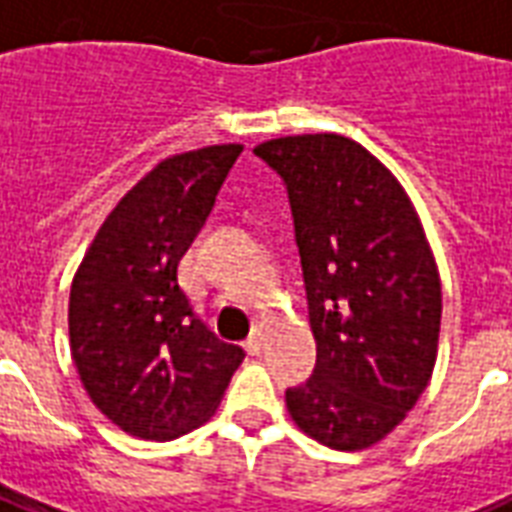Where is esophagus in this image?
I'll list each match as a JSON object with an SVG mask.
<instances>
[{
  "label": "esophagus",
  "instance_id": "34e87169",
  "mask_svg": "<svg viewBox=\"0 0 512 512\" xmlns=\"http://www.w3.org/2000/svg\"><path fill=\"white\" fill-rule=\"evenodd\" d=\"M264 342H267V336H264V331H253L251 336H248V339H245V350H248V355H259L261 350H264Z\"/></svg>",
  "mask_w": 512,
  "mask_h": 512
}]
</instances>
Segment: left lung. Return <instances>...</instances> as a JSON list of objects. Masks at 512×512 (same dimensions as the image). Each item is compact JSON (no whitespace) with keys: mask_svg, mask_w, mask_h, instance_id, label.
Masks as SVG:
<instances>
[{"mask_svg":"<svg viewBox=\"0 0 512 512\" xmlns=\"http://www.w3.org/2000/svg\"><path fill=\"white\" fill-rule=\"evenodd\" d=\"M253 152L288 186L315 376L285 392L293 425L336 451L374 446L417 406L441 334V275L414 202L366 146L336 133Z\"/></svg>","mask_w":512,"mask_h":512,"instance_id":"obj_1","label":"left lung"}]
</instances>
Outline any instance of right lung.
Segmentation results:
<instances>
[{
  "label": "right lung",
  "instance_id": "1",
  "mask_svg": "<svg viewBox=\"0 0 512 512\" xmlns=\"http://www.w3.org/2000/svg\"><path fill=\"white\" fill-rule=\"evenodd\" d=\"M243 144L165 157L106 216L69 293V347L93 406L128 435L173 441L216 414L245 352L194 318L178 261Z\"/></svg>",
  "mask_w": 512,
  "mask_h": 512
}]
</instances>
